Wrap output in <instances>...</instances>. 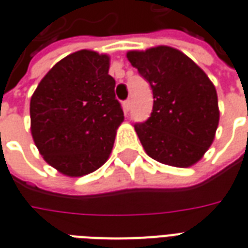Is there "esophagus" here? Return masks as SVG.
I'll list each match as a JSON object with an SVG mask.
<instances>
[{
	"label": "esophagus",
	"mask_w": 248,
	"mask_h": 248,
	"mask_svg": "<svg viewBox=\"0 0 248 248\" xmlns=\"http://www.w3.org/2000/svg\"><path fill=\"white\" fill-rule=\"evenodd\" d=\"M130 108H131V102H130V99H127V101H124V113H129Z\"/></svg>",
	"instance_id": "1"
}]
</instances>
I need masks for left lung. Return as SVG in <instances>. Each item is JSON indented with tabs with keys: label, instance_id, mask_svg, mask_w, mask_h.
I'll return each mask as SVG.
<instances>
[{
	"label": "left lung",
	"instance_id": "8db88e82",
	"mask_svg": "<svg viewBox=\"0 0 248 248\" xmlns=\"http://www.w3.org/2000/svg\"><path fill=\"white\" fill-rule=\"evenodd\" d=\"M126 57L155 98L150 118L134 126L146 154L169 166L195 165L218 129L214 83L191 58L170 46L130 50Z\"/></svg>",
	"mask_w": 248,
	"mask_h": 248
}]
</instances>
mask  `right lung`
Here are the masks:
<instances>
[{"label": "right lung", "mask_w": 248, "mask_h": 248, "mask_svg": "<svg viewBox=\"0 0 248 248\" xmlns=\"http://www.w3.org/2000/svg\"><path fill=\"white\" fill-rule=\"evenodd\" d=\"M110 57L71 53L47 71L30 99V130L40 154L66 177H83L108 161L124 111L108 76Z\"/></svg>", "instance_id": "obj_1"}]
</instances>
